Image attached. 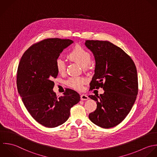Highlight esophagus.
Returning a JSON list of instances; mask_svg holds the SVG:
<instances>
[{"instance_id": "34e87169", "label": "esophagus", "mask_w": 157, "mask_h": 157, "mask_svg": "<svg viewBox=\"0 0 157 157\" xmlns=\"http://www.w3.org/2000/svg\"><path fill=\"white\" fill-rule=\"evenodd\" d=\"M89 99V97H88V96L87 95H85V94H82L81 95V100H88Z\"/></svg>"}]
</instances>
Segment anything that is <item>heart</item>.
Here are the masks:
<instances>
[{
	"label": "heart",
	"instance_id": "heart-1",
	"mask_svg": "<svg viewBox=\"0 0 157 157\" xmlns=\"http://www.w3.org/2000/svg\"><path fill=\"white\" fill-rule=\"evenodd\" d=\"M68 57L70 60L78 63L83 68H86L91 62L90 54L81 46H76L68 54ZM56 68L59 73H63L65 71L66 66L65 61L59 58L56 60ZM86 80L79 77H71L67 81V84L76 90H81Z\"/></svg>",
	"mask_w": 157,
	"mask_h": 157
}]
</instances>
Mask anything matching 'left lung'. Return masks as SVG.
I'll return each instance as SVG.
<instances>
[{
	"label": "left lung",
	"mask_w": 157,
	"mask_h": 157,
	"mask_svg": "<svg viewBox=\"0 0 157 157\" xmlns=\"http://www.w3.org/2000/svg\"><path fill=\"white\" fill-rule=\"evenodd\" d=\"M93 53L95 67L90 89L103 88L100 95H89L97 101L96 110L89 119L103 128L114 127L131 111L138 92L137 70L131 57L121 48L108 41L86 40Z\"/></svg>",
	"instance_id": "left-lung-1"
}]
</instances>
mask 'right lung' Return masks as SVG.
<instances>
[{
	"mask_svg": "<svg viewBox=\"0 0 157 157\" xmlns=\"http://www.w3.org/2000/svg\"><path fill=\"white\" fill-rule=\"evenodd\" d=\"M73 43L70 39H45L30 46L18 65V93L32 117L48 128L65 123L70 117V108L80 101V95L73 90L67 89L59 97L53 91L52 79L59 73L56 60Z\"/></svg>",
	"mask_w": 157,
	"mask_h": 157,
	"instance_id": "1",
	"label": "right lung"
}]
</instances>
